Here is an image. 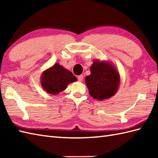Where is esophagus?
<instances>
[{"label":"esophagus","instance_id":"34e87169","mask_svg":"<svg viewBox=\"0 0 158 158\" xmlns=\"http://www.w3.org/2000/svg\"><path fill=\"white\" fill-rule=\"evenodd\" d=\"M77 79H78L79 81H82L83 79V77L82 75H79L78 77H77Z\"/></svg>","mask_w":158,"mask_h":158}]
</instances>
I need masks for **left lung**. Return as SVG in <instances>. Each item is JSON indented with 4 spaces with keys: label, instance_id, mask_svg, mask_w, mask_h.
Segmentation results:
<instances>
[{
    "label": "left lung",
    "instance_id": "1",
    "mask_svg": "<svg viewBox=\"0 0 158 158\" xmlns=\"http://www.w3.org/2000/svg\"><path fill=\"white\" fill-rule=\"evenodd\" d=\"M90 72L85 81L92 98L101 101L115 94L120 84V76L111 62L97 60L90 66Z\"/></svg>",
    "mask_w": 158,
    "mask_h": 158
}]
</instances>
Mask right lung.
Returning a JSON list of instances; mask_svg holds the SVG:
<instances>
[{"instance_id":"right-lung-1","label":"right lung","mask_w":158,"mask_h":158,"mask_svg":"<svg viewBox=\"0 0 158 158\" xmlns=\"http://www.w3.org/2000/svg\"><path fill=\"white\" fill-rule=\"evenodd\" d=\"M76 81L75 75L58 63L44 70L41 77V87L52 95L64 91L67 85Z\"/></svg>"}]
</instances>
